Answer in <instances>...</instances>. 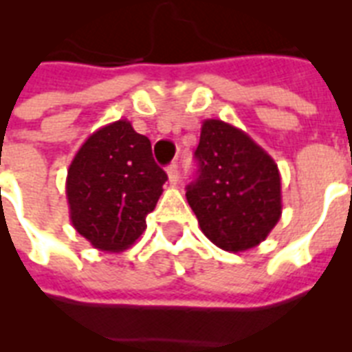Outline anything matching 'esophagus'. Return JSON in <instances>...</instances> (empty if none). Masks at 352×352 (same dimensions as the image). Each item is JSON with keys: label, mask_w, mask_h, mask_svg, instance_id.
Wrapping results in <instances>:
<instances>
[{"label": "esophagus", "mask_w": 352, "mask_h": 352, "mask_svg": "<svg viewBox=\"0 0 352 352\" xmlns=\"http://www.w3.org/2000/svg\"><path fill=\"white\" fill-rule=\"evenodd\" d=\"M166 171H168V179H170L171 184H177V181H179V164H177V162H171Z\"/></svg>", "instance_id": "1"}]
</instances>
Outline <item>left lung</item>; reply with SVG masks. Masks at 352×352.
<instances>
[{"label": "left lung", "mask_w": 352, "mask_h": 352, "mask_svg": "<svg viewBox=\"0 0 352 352\" xmlns=\"http://www.w3.org/2000/svg\"><path fill=\"white\" fill-rule=\"evenodd\" d=\"M195 159L199 175L186 199L203 234L226 252L267 239L281 217V177L272 157L245 131L208 118Z\"/></svg>", "instance_id": "1"}]
</instances>
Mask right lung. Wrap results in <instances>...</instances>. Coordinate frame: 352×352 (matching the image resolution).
<instances>
[{
    "label": "right lung",
    "mask_w": 352,
    "mask_h": 352,
    "mask_svg": "<svg viewBox=\"0 0 352 352\" xmlns=\"http://www.w3.org/2000/svg\"><path fill=\"white\" fill-rule=\"evenodd\" d=\"M168 175L148 137L117 120L91 135L67 170L65 193L74 230L104 252H122L146 230Z\"/></svg>",
    "instance_id": "add662e5"
}]
</instances>
